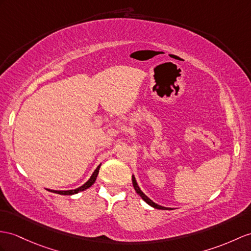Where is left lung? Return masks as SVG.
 Here are the masks:
<instances>
[{"instance_id":"8db88e82","label":"left lung","mask_w":251,"mask_h":251,"mask_svg":"<svg viewBox=\"0 0 251 251\" xmlns=\"http://www.w3.org/2000/svg\"><path fill=\"white\" fill-rule=\"evenodd\" d=\"M132 182H133V186H134V188H135L136 193L139 195L140 197H142V199L145 201V202H147L149 205H151L152 207H154V209H158V210H173L172 207L162 206V205H160V204H157V203L153 202V201H152L148 196H146V195L142 192V189L139 188V186H138V184H137V182H136L135 176H132Z\"/></svg>"}]
</instances>
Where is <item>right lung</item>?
<instances>
[{"label":"right lung","mask_w":251,"mask_h":251,"mask_svg":"<svg viewBox=\"0 0 251 251\" xmlns=\"http://www.w3.org/2000/svg\"><path fill=\"white\" fill-rule=\"evenodd\" d=\"M100 166H101V164L96 168V170L93 173V175H91L89 180L86 183H84L82 186H79V187H77L75 189H69V191H54V189H48V191L49 192H52V193H55V194H59V195H75V194H77L79 192H83V191H85V189L89 188L91 185L94 184L96 179H97V176H98V174H99Z\"/></svg>","instance_id":"obj_1"}]
</instances>
